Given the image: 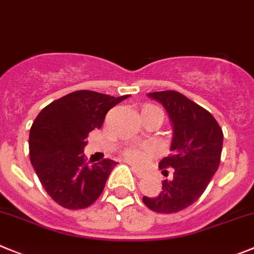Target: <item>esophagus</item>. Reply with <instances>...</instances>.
I'll list each match as a JSON object with an SVG mask.
<instances>
[{"mask_svg":"<svg viewBox=\"0 0 254 254\" xmlns=\"http://www.w3.org/2000/svg\"><path fill=\"white\" fill-rule=\"evenodd\" d=\"M131 170H132V173H135V175H136V177H138V178H143L144 175H145V173L141 172V170H139L138 168L131 167Z\"/></svg>","mask_w":254,"mask_h":254,"instance_id":"esophagus-1","label":"esophagus"}]
</instances>
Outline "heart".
Instances as JSON below:
<instances>
[{
  "label": "heart",
  "instance_id": "heart-1",
  "mask_svg": "<svg viewBox=\"0 0 254 254\" xmlns=\"http://www.w3.org/2000/svg\"><path fill=\"white\" fill-rule=\"evenodd\" d=\"M143 111H158V113L162 114V116L164 118L163 111L160 110V109L155 108V106L146 105L144 106ZM151 154H153L151 148H149V146H144V148H140V149H129V150H127V153H125V156L127 158V160H130V162L134 163V164H141V163H144L146 159H148Z\"/></svg>",
  "mask_w": 254,
  "mask_h": 254
}]
</instances>
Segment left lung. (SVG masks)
Here are the masks:
<instances>
[{
    "label": "left lung",
    "instance_id": "1",
    "mask_svg": "<svg viewBox=\"0 0 254 254\" xmlns=\"http://www.w3.org/2000/svg\"><path fill=\"white\" fill-rule=\"evenodd\" d=\"M148 96L164 106L173 125L169 156L159 168H173V178L163 182L158 196H143L149 209L177 213L193 204L217 172L223 146V131L212 114L178 91L150 92ZM167 170H163V173Z\"/></svg>",
    "mask_w": 254,
    "mask_h": 254
}]
</instances>
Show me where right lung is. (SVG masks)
Segmentation results:
<instances>
[{
	"label": "right lung",
	"instance_id": "obj_1",
	"mask_svg": "<svg viewBox=\"0 0 254 254\" xmlns=\"http://www.w3.org/2000/svg\"><path fill=\"white\" fill-rule=\"evenodd\" d=\"M129 95L114 98L80 90L52 101L37 115L30 130V160L50 196L67 209H84L103 193L118 164L104 159L85 162L84 148L90 131L100 129L111 108Z\"/></svg>",
	"mask_w": 254,
	"mask_h": 254
}]
</instances>
